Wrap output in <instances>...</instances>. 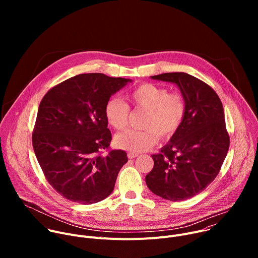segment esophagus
I'll return each instance as SVG.
<instances>
[{
  "label": "esophagus",
  "instance_id": "34e87169",
  "mask_svg": "<svg viewBox=\"0 0 258 258\" xmlns=\"http://www.w3.org/2000/svg\"><path fill=\"white\" fill-rule=\"evenodd\" d=\"M138 156H139L138 153H132V152H130V153L127 154V157H128L130 159H134V158H136V157H138Z\"/></svg>",
  "mask_w": 258,
  "mask_h": 258
}]
</instances>
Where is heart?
<instances>
[{
    "mask_svg": "<svg viewBox=\"0 0 258 258\" xmlns=\"http://www.w3.org/2000/svg\"><path fill=\"white\" fill-rule=\"evenodd\" d=\"M127 100L137 108L144 109L147 115L144 127L147 130H125L117 134L114 143L117 148L140 153L148 150L158 141L170 138L180 127L186 115V101L179 94H169L163 87L144 84L127 95ZM128 107L118 98L107 101L104 114L110 126L115 130L123 128L127 123Z\"/></svg>",
    "mask_w": 258,
    "mask_h": 258,
    "instance_id": "b5f03b06",
    "label": "heart"
}]
</instances>
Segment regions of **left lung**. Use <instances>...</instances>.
Here are the masks:
<instances>
[{
  "mask_svg": "<svg viewBox=\"0 0 258 258\" xmlns=\"http://www.w3.org/2000/svg\"><path fill=\"white\" fill-rule=\"evenodd\" d=\"M174 84L186 101V115L177 132L152 155L154 166L146 183L155 195L183 201L202 192L216 177L227 156L230 137L223 104L205 83L185 72L150 77Z\"/></svg>",
  "mask_w": 258,
  "mask_h": 258,
  "instance_id": "1",
  "label": "left lung"
}]
</instances>
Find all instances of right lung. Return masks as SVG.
<instances>
[{"instance_id":"1","label":"right lung","mask_w":258,"mask_h":258,"mask_svg":"<svg viewBox=\"0 0 258 258\" xmlns=\"http://www.w3.org/2000/svg\"><path fill=\"white\" fill-rule=\"evenodd\" d=\"M133 81L103 73H84L51 89L43 98L32 146L50 185L64 198L93 204L114 190L125 151L108 148L111 133L104 108L112 95Z\"/></svg>"}]
</instances>
